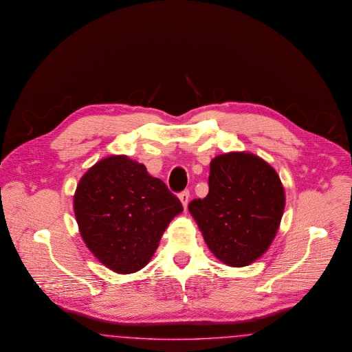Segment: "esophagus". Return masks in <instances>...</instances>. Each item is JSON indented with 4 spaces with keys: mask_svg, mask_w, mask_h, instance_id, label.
<instances>
[{
    "mask_svg": "<svg viewBox=\"0 0 352 352\" xmlns=\"http://www.w3.org/2000/svg\"><path fill=\"white\" fill-rule=\"evenodd\" d=\"M179 200L182 201L183 207L187 208V204H188V200H190V191L184 190L183 192H181L179 194Z\"/></svg>",
    "mask_w": 352,
    "mask_h": 352,
    "instance_id": "1",
    "label": "esophagus"
}]
</instances>
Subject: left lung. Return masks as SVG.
<instances>
[{"label": "left lung", "instance_id": "obj_1", "mask_svg": "<svg viewBox=\"0 0 352 352\" xmlns=\"http://www.w3.org/2000/svg\"><path fill=\"white\" fill-rule=\"evenodd\" d=\"M210 192L188 211L213 255L243 267L267 252L280 226L285 195L278 173L246 152L217 155L210 165Z\"/></svg>", "mask_w": 352, "mask_h": 352}]
</instances>
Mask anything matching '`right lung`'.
Segmentation results:
<instances>
[{
	"label": "right lung",
	"instance_id": "1",
	"mask_svg": "<svg viewBox=\"0 0 352 352\" xmlns=\"http://www.w3.org/2000/svg\"><path fill=\"white\" fill-rule=\"evenodd\" d=\"M89 250L118 274L148 265L170 221L183 211L161 179L126 155H110L82 175L73 197Z\"/></svg>",
	"mask_w": 352,
	"mask_h": 352
}]
</instances>
